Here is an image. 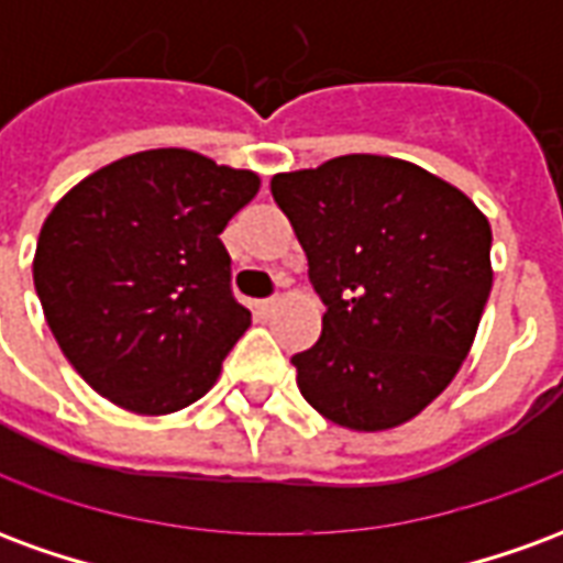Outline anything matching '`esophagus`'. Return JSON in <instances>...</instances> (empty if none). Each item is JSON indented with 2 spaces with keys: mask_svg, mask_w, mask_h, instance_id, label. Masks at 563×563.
Masks as SVG:
<instances>
[{
  "mask_svg": "<svg viewBox=\"0 0 563 563\" xmlns=\"http://www.w3.org/2000/svg\"><path fill=\"white\" fill-rule=\"evenodd\" d=\"M277 307H280V298H265V301H256V313L262 319H268Z\"/></svg>",
  "mask_w": 563,
  "mask_h": 563,
  "instance_id": "esophagus-1",
  "label": "esophagus"
}]
</instances>
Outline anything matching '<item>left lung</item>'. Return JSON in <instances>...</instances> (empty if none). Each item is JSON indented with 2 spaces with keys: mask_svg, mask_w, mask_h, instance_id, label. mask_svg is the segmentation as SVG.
<instances>
[{
  "mask_svg": "<svg viewBox=\"0 0 563 563\" xmlns=\"http://www.w3.org/2000/svg\"><path fill=\"white\" fill-rule=\"evenodd\" d=\"M325 301L292 355L307 404L350 431H389L467 358L492 292V225L459 186L395 156L350 153L271 177Z\"/></svg>",
  "mask_w": 563,
  "mask_h": 563,
  "instance_id": "8db88e82",
  "label": "left lung"
}]
</instances>
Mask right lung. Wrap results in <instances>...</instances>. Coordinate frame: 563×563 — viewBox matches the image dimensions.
I'll return each mask as SVG.
<instances>
[{
    "mask_svg": "<svg viewBox=\"0 0 563 563\" xmlns=\"http://www.w3.org/2000/svg\"><path fill=\"white\" fill-rule=\"evenodd\" d=\"M256 172L159 147L104 165L56 201L32 280L59 350L102 398L165 416L217 383L250 325L220 232Z\"/></svg>",
    "mask_w": 563,
    "mask_h": 563,
    "instance_id": "obj_1",
    "label": "right lung"
}]
</instances>
